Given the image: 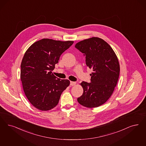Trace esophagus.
Here are the masks:
<instances>
[{"mask_svg":"<svg viewBox=\"0 0 146 146\" xmlns=\"http://www.w3.org/2000/svg\"><path fill=\"white\" fill-rule=\"evenodd\" d=\"M76 84V82H74V81H70V86H74Z\"/></svg>","mask_w":146,"mask_h":146,"instance_id":"obj_1","label":"esophagus"}]
</instances>
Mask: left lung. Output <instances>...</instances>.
Here are the masks:
<instances>
[{
	"mask_svg": "<svg viewBox=\"0 0 146 146\" xmlns=\"http://www.w3.org/2000/svg\"><path fill=\"white\" fill-rule=\"evenodd\" d=\"M75 47L86 58L87 66L93 70L90 83H81L84 92L78 102L88 108L103 105L111 97L120 74V65L114 50L105 41L93 37L78 42Z\"/></svg>",
	"mask_w": 146,
	"mask_h": 146,
	"instance_id": "obj_1",
	"label": "left lung"
}]
</instances>
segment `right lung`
Returning <instances> with one entry per match:
<instances>
[{
  "mask_svg": "<svg viewBox=\"0 0 146 146\" xmlns=\"http://www.w3.org/2000/svg\"><path fill=\"white\" fill-rule=\"evenodd\" d=\"M73 42L42 39L26 50L20 66V79L27 98L37 109L46 111L55 107L70 85V81L58 78L52 71Z\"/></svg>",
  "mask_w": 146,
  "mask_h": 146,
  "instance_id": "right-lung-1",
  "label": "right lung"
}]
</instances>
